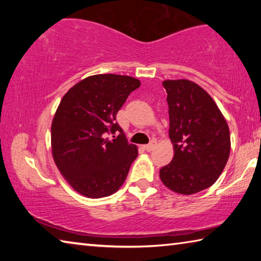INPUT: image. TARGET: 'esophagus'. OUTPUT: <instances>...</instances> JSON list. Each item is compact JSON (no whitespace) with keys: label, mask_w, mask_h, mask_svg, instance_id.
I'll list each match as a JSON object with an SVG mask.
<instances>
[{"label":"esophagus","mask_w":261,"mask_h":261,"mask_svg":"<svg viewBox=\"0 0 261 261\" xmlns=\"http://www.w3.org/2000/svg\"><path fill=\"white\" fill-rule=\"evenodd\" d=\"M156 147V141L155 140H152L151 143H149L148 145H145L144 146V149L145 151H147V152H151V151H153L154 148Z\"/></svg>","instance_id":"34e87169"}]
</instances>
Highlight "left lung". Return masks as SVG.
I'll return each mask as SVG.
<instances>
[{"mask_svg": "<svg viewBox=\"0 0 261 261\" xmlns=\"http://www.w3.org/2000/svg\"><path fill=\"white\" fill-rule=\"evenodd\" d=\"M169 107V138L174 156L160 169L161 182L179 194L213 185L230 154V132L212 96L189 79L163 81Z\"/></svg>", "mask_w": 261, "mask_h": 261, "instance_id": "1", "label": "left lung"}]
</instances>
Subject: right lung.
<instances>
[{
    "label": "right lung",
    "mask_w": 261,
    "mask_h": 261,
    "mask_svg": "<svg viewBox=\"0 0 261 261\" xmlns=\"http://www.w3.org/2000/svg\"><path fill=\"white\" fill-rule=\"evenodd\" d=\"M137 78L94 74L73 85L62 98L51 122V154L61 175L74 191L98 199L120 189L138 155L117 124L116 114ZM120 130L116 140L105 134Z\"/></svg>",
    "instance_id": "add662e5"
}]
</instances>
